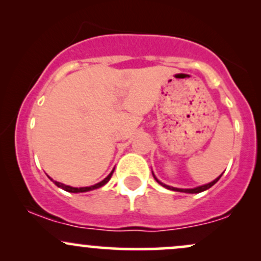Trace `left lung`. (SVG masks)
<instances>
[{"label": "left lung", "mask_w": 261, "mask_h": 261, "mask_svg": "<svg viewBox=\"0 0 261 261\" xmlns=\"http://www.w3.org/2000/svg\"><path fill=\"white\" fill-rule=\"evenodd\" d=\"M222 175V174H221ZM221 175L218 176L217 179H215L214 181H211V182H208V184H206V185H202V187H197V188H194V189H178V188H173V187H169V185H166V184H163V182H161L160 180H158L157 178H155L154 176V179L155 180H157L158 182H160L161 185H163L164 188H167V189H169V190H174V191H182V193H189V194H197V193H201V191H205V190H207V189H210L212 187V185H215L216 184V182L218 181V179L221 178Z\"/></svg>", "instance_id": "left-lung-1"}]
</instances>
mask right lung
Returning a JSON list of instances; mask_svg holds the SVG:
<instances>
[{"label": "right lung", "instance_id": "add662e5", "mask_svg": "<svg viewBox=\"0 0 261 261\" xmlns=\"http://www.w3.org/2000/svg\"><path fill=\"white\" fill-rule=\"evenodd\" d=\"M113 172H114V170H112V173H110V174L108 175L107 178L104 179V180H101L100 182H98V184H95V185H92V187H86V188H72V187H68V185L61 184V182H59V181H54L53 179H51V180H53L54 182H55V184L58 185L59 188L64 189V190L68 191V193H86V191H89V190H94V189H98V188L103 187L104 184H107V182L110 180V178H112V175H113Z\"/></svg>", "mask_w": 261, "mask_h": 261}]
</instances>
